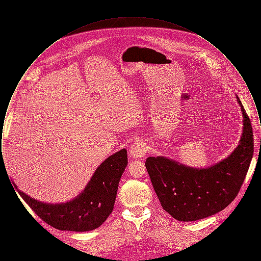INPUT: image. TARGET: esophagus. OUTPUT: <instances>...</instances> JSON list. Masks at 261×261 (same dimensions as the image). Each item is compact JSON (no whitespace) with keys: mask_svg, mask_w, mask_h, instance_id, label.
Listing matches in <instances>:
<instances>
[{"mask_svg":"<svg viewBox=\"0 0 261 261\" xmlns=\"http://www.w3.org/2000/svg\"><path fill=\"white\" fill-rule=\"evenodd\" d=\"M129 152L133 159H142L145 156V154L147 152V147L144 143L137 142L131 146V148L129 149Z\"/></svg>","mask_w":261,"mask_h":261,"instance_id":"esophagus-1","label":"esophagus"}]
</instances>
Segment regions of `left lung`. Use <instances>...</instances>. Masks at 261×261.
<instances>
[{
  "instance_id": "obj_1",
  "label": "left lung",
  "mask_w": 261,
  "mask_h": 261,
  "mask_svg": "<svg viewBox=\"0 0 261 261\" xmlns=\"http://www.w3.org/2000/svg\"><path fill=\"white\" fill-rule=\"evenodd\" d=\"M244 116L243 135L226 160L204 169L188 167L163 156L148 158L146 168L162 208L179 221H196L223 211L237 197L253 154V133Z\"/></svg>"
}]
</instances>
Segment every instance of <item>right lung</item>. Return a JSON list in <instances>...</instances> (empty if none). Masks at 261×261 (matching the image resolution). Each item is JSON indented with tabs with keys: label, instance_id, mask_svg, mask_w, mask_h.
<instances>
[{
	"label": "right lung",
	"instance_id": "obj_1",
	"mask_svg": "<svg viewBox=\"0 0 261 261\" xmlns=\"http://www.w3.org/2000/svg\"><path fill=\"white\" fill-rule=\"evenodd\" d=\"M126 165V149L113 153L97 168L85 190L66 203H44L19 190L18 193L32 211L51 227L73 232L91 231L99 227L112 213Z\"/></svg>",
	"mask_w": 261,
	"mask_h": 261
}]
</instances>
